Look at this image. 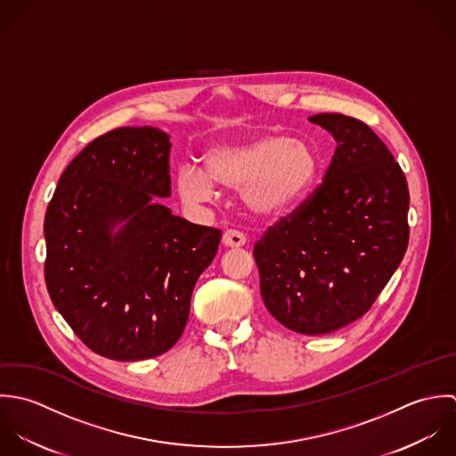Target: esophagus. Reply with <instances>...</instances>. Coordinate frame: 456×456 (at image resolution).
<instances>
[{
	"label": "esophagus",
	"instance_id": "1",
	"mask_svg": "<svg viewBox=\"0 0 456 456\" xmlns=\"http://www.w3.org/2000/svg\"><path fill=\"white\" fill-rule=\"evenodd\" d=\"M224 245L231 248H240L247 245V236L236 229H229L224 232Z\"/></svg>",
	"mask_w": 456,
	"mask_h": 456
}]
</instances>
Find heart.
Listing matches in <instances>:
<instances>
[{"mask_svg": "<svg viewBox=\"0 0 456 456\" xmlns=\"http://www.w3.org/2000/svg\"><path fill=\"white\" fill-rule=\"evenodd\" d=\"M319 169V151L308 141L265 135L248 142L211 146L202 155V169L180 167L176 186L188 204L211 200L215 184L243 190V200L256 215L281 216L306 197Z\"/></svg>", "mask_w": 456, "mask_h": 456, "instance_id": "1", "label": "heart"}]
</instances>
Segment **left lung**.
Here are the masks:
<instances>
[{
    "label": "left lung",
    "instance_id": "obj_1",
    "mask_svg": "<svg viewBox=\"0 0 456 456\" xmlns=\"http://www.w3.org/2000/svg\"><path fill=\"white\" fill-rule=\"evenodd\" d=\"M337 150L322 183L254 247L266 308L301 335L363 317L409 245L407 180L377 134L346 114H315Z\"/></svg>",
    "mask_w": 456,
    "mask_h": 456
}]
</instances>
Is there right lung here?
I'll list each match as a JSON object with an SVG mask.
<instances>
[{
  "mask_svg": "<svg viewBox=\"0 0 456 456\" xmlns=\"http://www.w3.org/2000/svg\"><path fill=\"white\" fill-rule=\"evenodd\" d=\"M169 139L153 126L96 137L47 206L49 296L83 344L109 360L155 358L180 340L195 281L222 240L220 229L190 224L157 199L171 195Z\"/></svg>",
  "mask_w": 456,
  "mask_h": 456,
  "instance_id": "add662e5",
  "label": "right lung"
}]
</instances>
